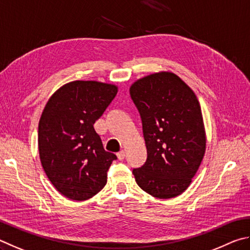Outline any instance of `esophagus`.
Segmentation results:
<instances>
[{"label":"esophagus","instance_id":"obj_1","mask_svg":"<svg viewBox=\"0 0 250 250\" xmlns=\"http://www.w3.org/2000/svg\"><path fill=\"white\" fill-rule=\"evenodd\" d=\"M117 158L120 159V160H123L125 158V151L124 150H121V151H118L117 152Z\"/></svg>","mask_w":250,"mask_h":250}]
</instances>
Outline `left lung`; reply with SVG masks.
Here are the masks:
<instances>
[{
    "label": "left lung",
    "mask_w": 250,
    "mask_h": 250,
    "mask_svg": "<svg viewBox=\"0 0 250 250\" xmlns=\"http://www.w3.org/2000/svg\"><path fill=\"white\" fill-rule=\"evenodd\" d=\"M129 93L142 118L147 147L146 163L133 169L135 180L152 196L174 198L189 187L205 152L199 101L170 72L141 79Z\"/></svg>",
    "instance_id": "left-lung-1"
}]
</instances>
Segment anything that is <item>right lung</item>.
Instances as JSON below:
<instances>
[{
    "instance_id": "add662e5",
    "label": "right lung",
    "mask_w": 250,
    "mask_h": 250,
    "mask_svg": "<svg viewBox=\"0 0 250 250\" xmlns=\"http://www.w3.org/2000/svg\"><path fill=\"white\" fill-rule=\"evenodd\" d=\"M117 87L96 81H73L48 101L38 125V148L48 179L65 198L90 199L106 185L116 155L104 149L94 123Z\"/></svg>"
}]
</instances>
